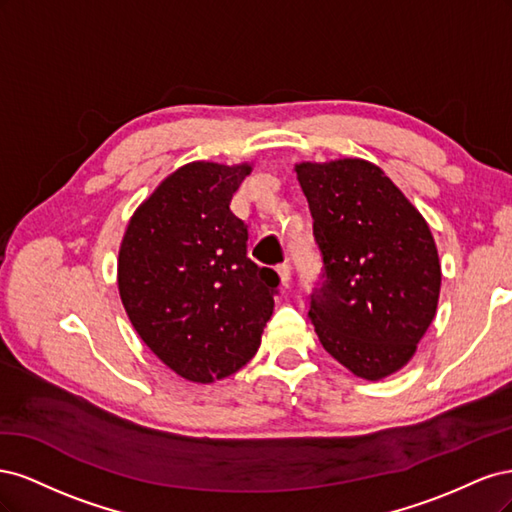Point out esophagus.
Instances as JSON below:
<instances>
[{
  "mask_svg": "<svg viewBox=\"0 0 512 512\" xmlns=\"http://www.w3.org/2000/svg\"><path fill=\"white\" fill-rule=\"evenodd\" d=\"M277 275H280L282 284L288 288V284H290V280H292V269H290L288 262H282V265L277 267Z\"/></svg>",
  "mask_w": 512,
  "mask_h": 512,
  "instance_id": "34e87169",
  "label": "esophagus"
}]
</instances>
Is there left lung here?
<instances>
[{"instance_id": "1", "label": "left lung", "mask_w": 512, "mask_h": 512, "mask_svg": "<svg viewBox=\"0 0 512 512\" xmlns=\"http://www.w3.org/2000/svg\"><path fill=\"white\" fill-rule=\"evenodd\" d=\"M322 254L309 294L320 344L363 380L404 367L436 316L440 258L421 213L376 164L294 166Z\"/></svg>"}]
</instances>
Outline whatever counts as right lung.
I'll return each mask as SVG.
<instances>
[{
    "mask_svg": "<svg viewBox=\"0 0 512 512\" xmlns=\"http://www.w3.org/2000/svg\"><path fill=\"white\" fill-rule=\"evenodd\" d=\"M250 164L190 162L138 207L117 260L119 297L136 333L190 382L239 371L260 346L280 277L247 258L230 211Z\"/></svg>",
    "mask_w": 512,
    "mask_h": 512,
    "instance_id": "add662e5",
    "label": "right lung"
}]
</instances>
